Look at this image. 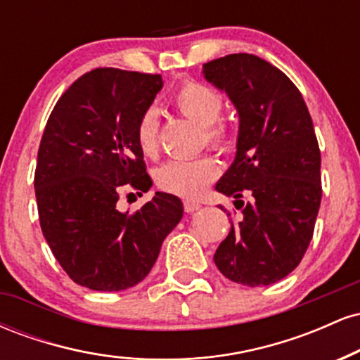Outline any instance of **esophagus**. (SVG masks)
<instances>
[{"mask_svg":"<svg viewBox=\"0 0 360 360\" xmlns=\"http://www.w3.org/2000/svg\"><path fill=\"white\" fill-rule=\"evenodd\" d=\"M201 208V205L198 203V201H193V200H184V212L186 213H193V212H198V210Z\"/></svg>","mask_w":360,"mask_h":360,"instance_id":"34e87169","label":"esophagus"}]
</instances>
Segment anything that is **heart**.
Here are the masks:
<instances>
[{
  "instance_id": "1",
  "label": "heart",
  "mask_w": 360,
  "mask_h": 360,
  "mask_svg": "<svg viewBox=\"0 0 360 360\" xmlns=\"http://www.w3.org/2000/svg\"><path fill=\"white\" fill-rule=\"evenodd\" d=\"M176 108L203 127L206 142L218 150H230L233 146V135L225 123L218 122L223 111V98L218 91L196 81H188L176 91ZM159 115L148 108L139 118L135 128L137 146L143 155L152 157L159 150ZM220 174L217 160L210 155L196 159L169 160L157 169L155 183L164 191L184 198H196L205 193L208 184Z\"/></svg>"
}]
</instances>
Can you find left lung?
<instances>
[{
  "label": "left lung",
  "mask_w": 360,
  "mask_h": 360,
  "mask_svg": "<svg viewBox=\"0 0 360 360\" xmlns=\"http://www.w3.org/2000/svg\"><path fill=\"white\" fill-rule=\"evenodd\" d=\"M203 76L238 113L237 152L217 191L240 214L213 260L233 283L269 286L296 269L315 229L321 157L311 117L286 74L257 56L206 62Z\"/></svg>",
  "instance_id": "left-lung-1"
}]
</instances>
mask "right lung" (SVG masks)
Returning a JSON list of instances; mask_svg holds the SVG:
<instances>
[{"label": "right lung", "instance_id": "obj_1", "mask_svg": "<svg viewBox=\"0 0 360 360\" xmlns=\"http://www.w3.org/2000/svg\"><path fill=\"white\" fill-rule=\"evenodd\" d=\"M162 86L159 74L94 69L62 94L45 125L35 171L40 226L62 269L93 291L146 279L183 218L179 198L162 191L131 214L117 208L123 186H152L135 128Z\"/></svg>", "mask_w": 360, "mask_h": 360}]
</instances>
